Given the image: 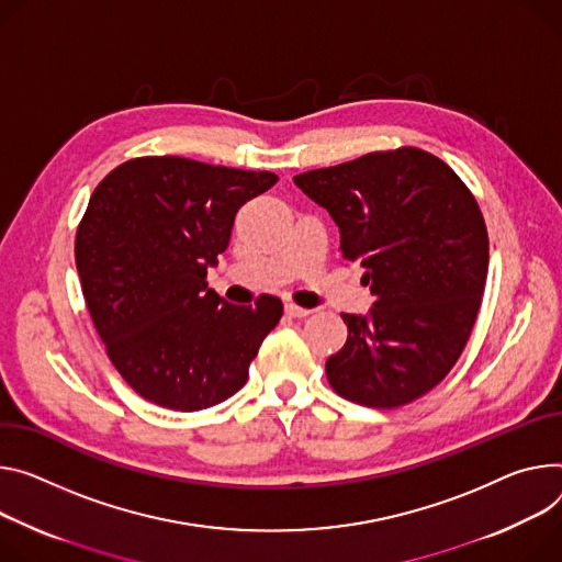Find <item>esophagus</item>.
<instances>
[{
	"label": "esophagus",
	"instance_id": "esophagus-1",
	"mask_svg": "<svg viewBox=\"0 0 562 562\" xmlns=\"http://www.w3.org/2000/svg\"><path fill=\"white\" fill-rule=\"evenodd\" d=\"M284 314L291 318H307L312 314V310H304V307H297V304H293V302H286Z\"/></svg>",
	"mask_w": 562,
	"mask_h": 562
}]
</instances>
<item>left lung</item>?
<instances>
[{
  "mask_svg": "<svg viewBox=\"0 0 562 562\" xmlns=\"http://www.w3.org/2000/svg\"><path fill=\"white\" fill-rule=\"evenodd\" d=\"M361 262L374 302L342 314L347 342L327 359L331 387L361 405L396 407L430 392L475 325L488 235L475 196L441 159L417 147L372 151L293 177Z\"/></svg>",
  "mask_w": 562,
  "mask_h": 562,
  "instance_id": "left-lung-1",
  "label": "left lung"
}]
</instances>
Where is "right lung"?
<instances>
[{
	"instance_id": "1",
	"label": "right lung",
	"mask_w": 562,
	"mask_h": 562,
	"mask_svg": "<svg viewBox=\"0 0 562 562\" xmlns=\"http://www.w3.org/2000/svg\"><path fill=\"white\" fill-rule=\"evenodd\" d=\"M278 177L181 157H143L93 190L76 233L87 310L110 361L143 398L194 413L248 379L282 302L241 307L209 289L237 211Z\"/></svg>"
}]
</instances>
